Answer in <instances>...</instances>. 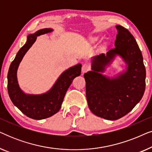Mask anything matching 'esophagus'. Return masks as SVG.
Segmentation results:
<instances>
[{"label": "esophagus", "instance_id": "esophagus-1", "mask_svg": "<svg viewBox=\"0 0 152 152\" xmlns=\"http://www.w3.org/2000/svg\"><path fill=\"white\" fill-rule=\"evenodd\" d=\"M89 69H90V66H89L88 64H85L84 65L82 66V74L85 73V72H86L87 71H88Z\"/></svg>", "mask_w": 152, "mask_h": 152}]
</instances>
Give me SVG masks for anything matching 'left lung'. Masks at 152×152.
Masks as SVG:
<instances>
[{"mask_svg":"<svg viewBox=\"0 0 152 152\" xmlns=\"http://www.w3.org/2000/svg\"><path fill=\"white\" fill-rule=\"evenodd\" d=\"M115 48L92 57L91 70L84 75L87 102L93 113L109 120L126 115L140 101L146 70L138 43L129 31L116 26ZM117 56L126 64L122 72L110 78L102 74Z\"/></svg>","mask_w":152,"mask_h":152,"instance_id":"8db88e82","label":"left lung"}]
</instances>
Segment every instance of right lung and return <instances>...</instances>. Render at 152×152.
<instances>
[{"label":"right lung","instance_id":"1","mask_svg":"<svg viewBox=\"0 0 152 152\" xmlns=\"http://www.w3.org/2000/svg\"><path fill=\"white\" fill-rule=\"evenodd\" d=\"M53 31L52 28H44L29 34L26 43L10 64L7 74V90L12 103L23 113L34 120H43L57 113L61 109L64 96L72 80L81 74L82 64L72 66L62 72L52 88L42 94H27L20 88L17 70L24 55L36 41L37 37Z\"/></svg>","mask_w":152,"mask_h":152}]
</instances>
